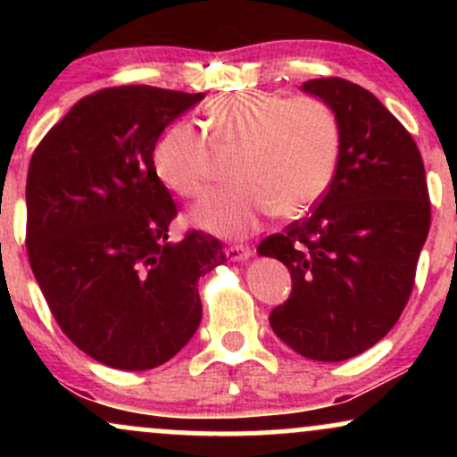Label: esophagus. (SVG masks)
<instances>
[{
    "label": "esophagus",
    "instance_id": "obj_1",
    "mask_svg": "<svg viewBox=\"0 0 457 457\" xmlns=\"http://www.w3.org/2000/svg\"><path fill=\"white\" fill-rule=\"evenodd\" d=\"M225 255H228L229 262H245L253 255V249L249 245H232L225 249Z\"/></svg>",
    "mask_w": 457,
    "mask_h": 457
}]
</instances>
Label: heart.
Listing matches in <instances>:
<instances>
[{
  "mask_svg": "<svg viewBox=\"0 0 457 457\" xmlns=\"http://www.w3.org/2000/svg\"><path fill=\"white\" fill-rule=\"evenodd\" d=\"M206 133L214 148H238L232 187L208 193L193 221L214 234L243 238L270 214L296 219L320 202L337 170L342 135L335 113L316 98L272 92H229L208 103ZM156 176L182 197L202 195L214 171L208 141L178 122L156 141Z\"/></svg>",
  "mask_w": 457,
  "mask_h": 457,
  "instance_id": "obj_1",
  "label": "heart"
}]
</instances>
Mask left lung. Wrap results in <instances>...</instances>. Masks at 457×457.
Masks as SVG:
<instances>
[{
    "mask_svg": "<svg viewBox=\"0 0 457 457\" xmlns=\"http://www.w3.org/2000/svg\"><path fill=\"white\" fill-rule=\"evenodd\" d=\"M301 90L335 113L342 150L316 211L258 246L292 277L269 320L295 353L345 361L380 342L406 307L429 232L426 170L411 133L365 87L327 77Z\"/></svg>",
    "mask_w": 457,
    "mask_h": 457,
    "instance_id": "8db88e82",
    "label": "left lung"
}]
</instances>
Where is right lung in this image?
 <instances>
[{
    "mask_svg": "<svg viewBox=\"0 0 457 457\" xmlns=\"http://www.w3.org/2000/svg\"><path fill=\"white\" fill-rule=\"evenodd\" d=\"M204 96L107 87L81 98L31 154V270L66 337L115 370H152L180 353L202 320L199 277L225 262L211 234L167 240L178 211L152 161L167 124Z\"/></svg>",
    "mask_w": 457,
    "mask_h": 457,
    "instance_id": "obj_1",
    "label": "right lung"
}]
</instances>
